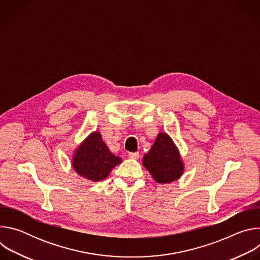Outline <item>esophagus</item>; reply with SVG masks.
<instances>
[{"mask_svg":"<svg viewBox=\"0 0 260 260\" xmlns=\"http://www.w3.org/2000/svg\"><path fill=\"white\" fill-rule=\"evenodd\" d=\"M139 156H140L139 152H129V153H128V157H129V158H133V159H138Z\"/></svg>","mask_w":260,"mask_h":260,"instance_id":"34e87169","label":"esophagus"}]
</instances>
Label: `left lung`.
Masks as SVG:
<instances>
[{
  "instance_id": "1",
  "label": "left lung",
  "mask_w": 260,
  "mask_h": 260,
  "mask_svg": "<svg viewBox=\"0 0 260 260\" xmlns=\"http://www.w3.org/2000/svg\"><path fill=\"white\" fill-rule=\"evenodd\" d=\"M144 167L160 184L178 180L184 172V164L178 148L165 133H159L151 149L143 157Z\"/></svg>"
}]
</instances>
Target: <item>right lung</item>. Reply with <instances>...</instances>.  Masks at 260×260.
Here are the masks:
<instances>
[{
	"instance_id": "obj_1",
	"label": "right lung",
	"mask_w": 260,
	"mask_h": 260,
	"mask_svg": "<svg viewBox=\"0 0 260 260\" xmlns=\"http://www.w3.org/2000/svg\"><path fill=\"white\" fill-rule=\"evenodd\" d=\"M121 158L112 154L99 132L91 133L78 146L72 159L75 172L93 182L106 179Z\"/></svg>"
}]
</instances>
